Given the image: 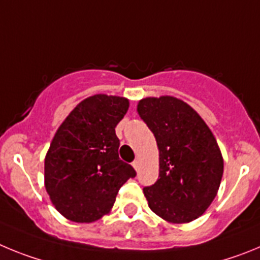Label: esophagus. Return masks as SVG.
I'll return each mask as SVG.
<instances>
[{"label": "esophagus", "mask_w": 260, "mask_h": 260, "mask_svg": "<svg viewBox=\"0 0 260 260\" xmlns=\"http://www.w3.org/2000/svg\"><path fill=\"white\" fill-rule=\"evenodd\" d=\"M132 166H133V168H135V170H136V171L139 170V166H140V162H139V159H136L135 162H133V163H132Z\"/></svg>", "instance_id": "esophagus-1"}]
</instances>
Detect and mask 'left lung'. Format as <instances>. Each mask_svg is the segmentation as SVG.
Wrapping results in <instances>:
<instances>
[{
    "label": "left lung",
    "instance_id": "1",
    "mask_svg": "<svg viewBox=\"0 0 260 260\" xmlns=\"http://www.w3.org/2000/svg\"><path fill=\"white\" fill-rule=\"evenodd\" d=\"M137 113L159 150V179L144 188L147 205L168 223L196 220L216 197L223 177L215 136L193 107L172 95L142 98Z\"/></svg>",
    "mask_w": 260,
    "mask_h": 260
}]
</instances>
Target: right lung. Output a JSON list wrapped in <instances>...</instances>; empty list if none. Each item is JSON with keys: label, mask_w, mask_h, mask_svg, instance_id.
<instances>
[{"label": "right lung", "mask_w": 260, "mask_h": 260, "mask_svg": "<svg viewBox=\"0 0 260 260\" xmlns=\"http://www.w3.org/2000/svg\"><path fill=\"white\" fill-rule=\"evenodd\" d=\"M124 97L94 94L69 114L45 156V188L60 215L93 223L113 209L120 186L136 171L119 158L115 127L127 114Z\"/></svg>", "instance_id": "obj_1"}]
</instances>
